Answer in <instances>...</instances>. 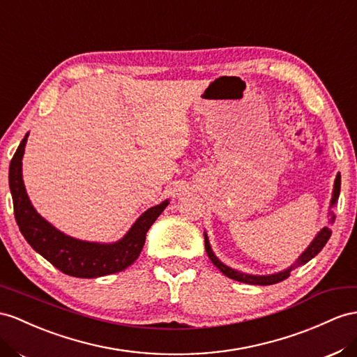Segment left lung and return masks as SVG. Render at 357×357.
Wrapping results in <instances>:
<instances>
[{
  "instance_id": "obj_1",
  "label": "left lung",
  "mask_w": 357,
  "mask_h": 357,
  "mask_svg": "<svg viewBox=\"0 0 357 357\" xmlns=\"http://www.w3.org/2000/svg\"><path fill=\"white\" fill-rule=\"evenodd\" d=\"M340 191H341V175L337 173L336 175V179H335V184H333V193H332V199H331V211H328V215H331V223L335 222V214L332 211V208L336 205L337 202V197H340ZM332 235V229L328 226H324L321 231H319L315 238L312 240V243H310L307 245V249L300 255V257L297 258V261L292 264V266H289L288 268L282 270L279 273H274V274H266V276H258V274H248V273H241L238 270H234L231 267H227L226 264H223L220 259H218L215 257V253L213 252L211 249V244H209V240H208V235L206 232H204V236H205V250L208 253L209 259H211V262L214 264V266L220 270L225 276H227L229 279H234L236 282H243V283H249V285H273V283H278V282H282L285 280L287 278H289V273L292 270H296L297 267L300 266H305L306 262H309L312 258H315L317 255L321 252V249L326 245V243L328 241V238H331Z\"/></svg>"
}]
</instances>
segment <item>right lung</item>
<instances>
[{
	"mask_svg": "<svg viewBox=\"0 0 357 357\" xmlns=\"http://www.w3.org/2000/svg\"><path fill=\"white\" fill-rule=\"evenodd\" d=\"M29 134H25L8 167L15 218L26 243L54 267L74 278H100L130 267L143 249L146 232L166 209L169 200L144 211L130 231L114 243L83 241L66 235L36 211L26 195L22 179V157Z\"/></svg>",
	"mask_w": 357,
	"mask_h": 357,
	"instance_id": "add662e5",
	"label": "right lung"
}]
</instances>
